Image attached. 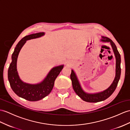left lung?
Instances as JSON below:
<instances>
[{"mask_svg": "<svg viewBox=\"0 0 130 130\" xmlns=\"http://www.w3.org/2000/svg\"><path fill=\"white\" fill-rule=\"evenodd\" d=\"M102 39L100 40L101 41L104 42H110V45L112 47V50L114 53V55L116 58V74L114 80H113L112 83L111 84L110 86L107 88V89L104 90L101 92L95 93V94H90L87 93L83 90L81 85L79 82L78 78L76 75L75 72L73 70H72L71 74V79L72 80L73 88L78 95L79 96L82 100L85 102L89 103H97L102 101L105 100L107 98L111 95V94L113 93L116 89L118 85V82L119 81L120 75H121V56L118 51L115 44L113 43V41L110 39L109 38L102 36Z\"/></svg>", "mask_w": 130, "mask_h": 130, "instance_id": "1", "label": "left lung"}]
</instances>
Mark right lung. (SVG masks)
I'll return each instance as SVG.
<instances>
[{"instance_id": "obj_1", "label": "right lung", "mask_w": 130, "mask_h": 130, "mask_svg": "<svg viewBox=\"0 0 130 130\" xmlns=\"http://www.w3.org/2000/svg\"><path fill=\"white\" fill-rule=\"evenodd\" d=\"M44 35L45 32H39L23 37L15 47L11 56L12 61L8 69V80L12 90L18 96L30 102L40 100L48 95L53 89L55 79L64 66L60 65L53 67L49 72L44 80L40 83L31 84L25 83L21 80L17 68L19 53L27 40L36 39Z\"/></svg>"}]
</instances>
